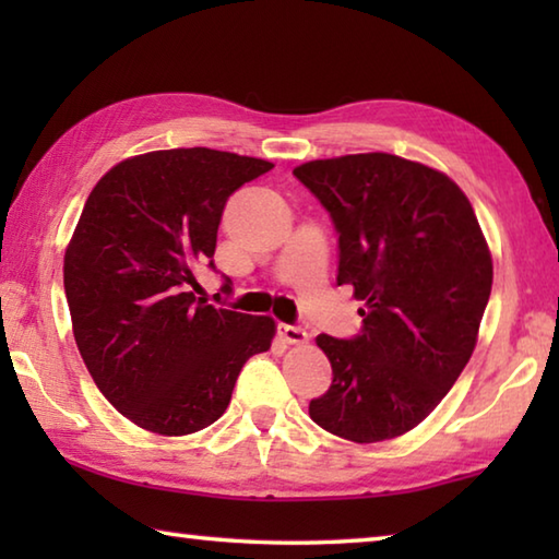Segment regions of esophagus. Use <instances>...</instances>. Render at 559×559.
Masks as SVG:
<instances>
[{
	"label": "esophagus",
	"instance_id": "1",
	"mask_svg": "<svg viewBox=\"0 0 559 559\" xmlns=\"http://www.w3.org/2000/svg\"><path fill=\"white\" fill-rule=\"evenodd\" d=\"M278 333L288 345H306L308 343V333L300 325H278Z\"/></svg>",
	"mask_w": 559,
	"mask_h": 559
}]
</instances>
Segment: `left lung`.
<instances>
[{
    "label": "left lung",
    "instance_id": "8db88e82",
    "mask_svg": "<svg viewBox=\"0 0 559 559\" xmlns=\"http://www.w3.org/2000/svg\"><path fill=\"white\" fill-rule=\"evenodd\" d=\"M337 231V286L365 300L349 340L318 335L333 365L310 402L318 427L355 443L402 437L437 409L473 355L493 261L468 197L412 159L365 153L293 169Z\"/></svg>",
    "mask_w": 559,
    "mask_h": 559
}]
</instances>
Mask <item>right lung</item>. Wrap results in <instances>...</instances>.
<instances>
[{
	"label": "right lung",
	"mask_w": 559,
	"mask_h": 559,
	"mask_svg": "<svg viewBox=\"0 0 559 559\" xmlns=\"http://www.w3.org/2000/svg\"><path fill=\"white\" fill-rule=\"evenodd\" d=\"M271 167L210 147L155 150L122 159L88 194L63 257L73 337L103 396L138 427H210L246 359L271 347V318L192 293L194 269H214L226 200Z\"/></svg>",
	"instance_id": "obj_1"
}]
</instances>
